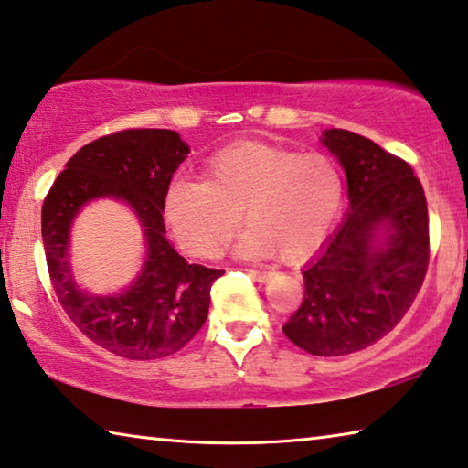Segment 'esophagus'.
I'll use <instances>...</instances> for the list:
<instances>
[{"label": "esophagus", "instance_id": "obj_1", "mask_svg": "<svg viewBox=\"0 0 468 468\" xmlns=\"http://www.w3.org/2000/svg\"><path fill=\"white\" fill-rule=\"evenodd\" d=\"M248 272L251 274V279H253V281H258V282H268V281L272 279V272H268V271H258V268H250Z\"/></svg>", "mask_w": 468, "mask_h": 468}]
</instances>
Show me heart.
Returning a JSON list of instances; mask_svg holds the SVG:
<instances>
[{
  "instance_id": "b5f03b06",
  "label": "heart",
  "mask_w": 468,
  "mask_h": 468,
  "mask_svg": "<svg viewBox=\"0 0 468 468\" xmlns=\"http://www.w3.org/2000/svg\"><path fill=\"white\" fill-rule=\"evenodd\" d=\"M343 177L324 153L245 140L218 150L204 181H173L165 210L181 248L197 258L223 256L241 225L239 251L299 262L322 248L343 208Z\"/></svg>"
}]
</instances>
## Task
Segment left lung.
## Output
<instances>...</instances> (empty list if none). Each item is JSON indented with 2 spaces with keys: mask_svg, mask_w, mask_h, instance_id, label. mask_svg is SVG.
I'll return each instance as SVG.
<instances>
[{
  "mask_svg": "<svg viewBox=\"0 0 468 468\" xmlns=\"http://www.w3.org/2000/svg\"><path fill=\"white\" fill-rule=\"evenodd\" d=\"M343 165V225L303 271L305 295L284 336L318 357L361 351L413 305L430 264V218L421 181L407 161L348 130L324 132Z\"/></svg>",
  "mask_w": 468,
  "mask_h": 468,
  "instance_id": "obj_1",
  "label": "left lung"
}]
</instances>
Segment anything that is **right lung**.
Instances as JSON below:
<instances>
[{
  "mask_svg": "<svg viewBox=\"0 0 468 468\" xmlns=\"http://www.w3.org/2000/svg\"><path fill=\"white\" fill-rule=\"evenodd\" d=\"M189 148L173 130H123L82 146L43 202V245L63 312L92 343L123 359L177 353L208 318L210 287L225 271L189 264L165 237V197ZM94 197H117L137 212L147 237L139 279L117 296H90L67 264L69 225Z\"/></svg>",
  "mask_w": 468,
  "mask_h": 468,
  "instance_id": "1",
  "label": "right lung"
}]
</instances>
